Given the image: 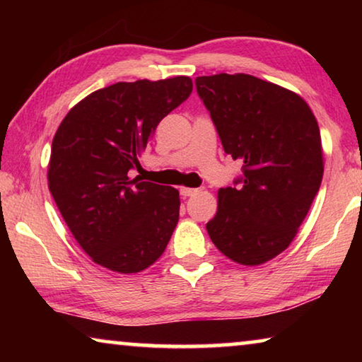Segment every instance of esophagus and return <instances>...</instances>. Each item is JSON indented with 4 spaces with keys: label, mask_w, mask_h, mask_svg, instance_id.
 Wrapping results in <instances>:
<instances>
[{
    "label": "esophagus",
    "mask_w": 362,
    "mask_h": 362,
    "mask_svg": "<svg viewBox=\"0 0 362 362\" xmlns=\"http://www.w3.org/2000/svg\"><path fill=\"white\" fill-rule=\"evenodd\" d=\"M194 193H198V188H187V187L180 188V194L185 196V198L187 196H193Z\"/></svg>",
    "instance_id": "34e87169"
}]
</instances>
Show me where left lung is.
I'll use <instances>...</instances> for the list:
<instances>
[{
  "label": "left lung",
  "instance_id": "obj_1",
  "mask_svg": "<svg viewBox=\"0 0 362 362\" xmlns=\"http://www.w3.org/2000/svg\"><path fill=\"white\" fill-rule=\"evenodd\" d=\"M240 187L218 189L206 230L230 260L255 267L289 247L324 173L320 126L302 97L246 73L196 78Z\"/></svg>",
  "mask_w": 362,
  "mask_h": 362
}]
</instances>
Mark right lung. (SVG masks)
<instances>
[{"instance_id":"1","label":"right lung","mask_w":362,"mask_h":362,"mask_svg":"<svg viewBox=\"0 0 362 362\" xmlns=\"http://www.w3.org/2000/svg\"><path fill=\"white\" fill-rule=\"evenodd\" d=\"M192 78L116 83L78 102L52 140L47 183L79 246L97 265L131 274L163 255L179 222V189L129 177Z\"/></svg>"}]
</instances>
